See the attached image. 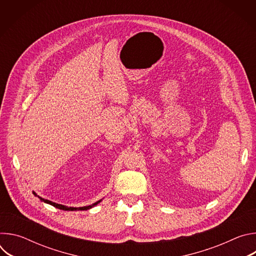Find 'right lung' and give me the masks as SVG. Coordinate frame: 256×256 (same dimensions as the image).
Listing matches in <instances>:
<instances>
[{
    "label": "right lung",
    "instance_id": "1",
    "mask_svg": "<svg viewBox=\"0 0 256 256\" xmlns=\"http://www.w3.org/2000/svg\"><path fill=\"white\" fill-rule=\"evenodd\" d=\"M42 202H46V204H52V206H56V208H60V210H89V208H91L92 206H94L95 204H97L98 202H100V200L99 202H95L94 204H92V206H82V208H66V206H62V204H54V202H50V200H44V198H40Z\"/></svg>",
    "mask_w": 256,
    "mask_h": 256
}]
</instances>
